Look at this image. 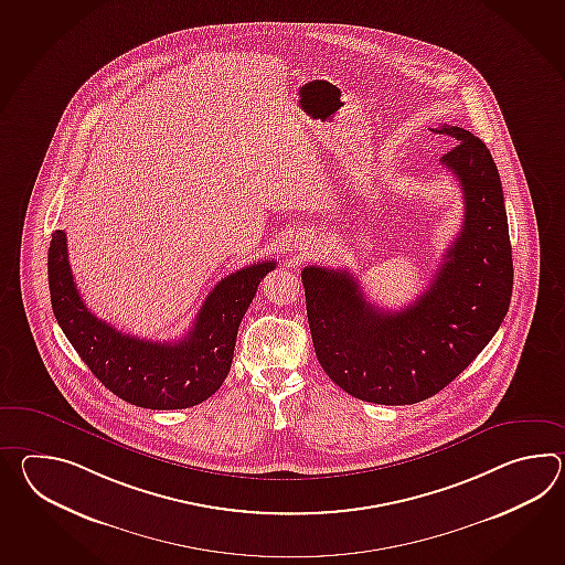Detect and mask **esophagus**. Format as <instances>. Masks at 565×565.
Wrapping results in <instances>:
<instances>
[{"label":"esophagus","instance_id":"34e87169","mask_svg":"<svg viewBox=\"0 0 565 565\" xmlns=\"http://www.w3.org/2000/svg\"><path fill=\"white\" fill-rule=\"evenodd\" d=\"M310 247V243L308 241H303V243H300V249H308Z\"/></svg>","mask_w":565,"mask_h":565}]
</instances>
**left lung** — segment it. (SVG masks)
I'll use <instances>...</instances> for the list:
<instances>
[{"instance_id":"left-lung-1","label":"left lung","mask_w":565,"mask_h":565,"mask_svg":"<svg viewBox=\"0 0 565 565\" xmlns=\"http://www.w3.org/2000/svg\"><path fill=\"white\" fill-rule=\"evenodd\" d=\"M431 131L458 141L441 163L462 186L465 225L426 291L390 312L364 300L349 271H301L316 356L340 390L363 402L412 405L436 395L509 312L513 255L497 163L468 129L444 124Z\"/></svg>"}]
</instances>
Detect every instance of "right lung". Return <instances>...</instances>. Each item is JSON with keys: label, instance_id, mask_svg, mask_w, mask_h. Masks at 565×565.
<instances>
[{"label": "right lung", "instance_id": "1", "mask_svg": "<svg viewBox=\"0 0 565 565\" xmlns=\"http://www.w3.org/2000/svg\"><path fill=\"white\" fill-rule=\"evenodd\" d=\"M276 262L223 277L202 303L189 334L178 342L129 337L90 313L76 289L64 231L52 233L49 286L52 312L90 373L124 402L146 409H184L206 402L223 385L243 316Z\"/></svg>", "mask_w": 565, "mask_h": 565}]
</instances>
